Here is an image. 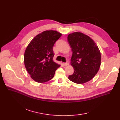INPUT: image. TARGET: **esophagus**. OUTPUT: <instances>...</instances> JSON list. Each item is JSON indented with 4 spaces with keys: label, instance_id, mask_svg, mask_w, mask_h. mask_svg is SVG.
Masks as SVG:
<instances>
[{
    "label": "esophagus",
    "instance_id": "1",
    "mask_svg": "<svg viewBox=\"0 0 120 120\" xmlns=\"http://www.w3.org/2000/svg\"><path fill=\"white\" fill-rule=\"evenodd\" d=\"M63 65H64V66H66V65H69V62L67 61L66 62H64V63H63Z\"/></svg>",
    "mask_w": 120,
    "mask_h": 120
}]
</instances>
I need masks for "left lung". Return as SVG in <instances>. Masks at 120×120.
<instances>
[{
    "label": "left lung",
    "instance_id": "obj_1",
    "mask_svg": "<svg viewBox=\"0 0 120 120\" xmlns=\"http://www.w3.org/2000/svg\"><path fill=\"white\" fill-rule=\"evenodd\" d=\"M67 41L73 52L71 65L74 69L68 79L78 84L90 81L101 65V56L98 47L92 39L80 32L70 34Z\"/></svg>",
    "mask_w": 120,
    "mask_h": 120
}]
</instances>
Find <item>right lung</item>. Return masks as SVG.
I'll use <instances>...</instances> for the list:
<instances>
[{
    "label": "right lung",
    "mask_w": 120,
    "mask_h": 120,
    "mask_svg": "<svg viewBox=\"0 0 120 120\" xmlns=\"http://www.w3.org/2000/svg\"><path fill=\"white\" fill-rule=\"evenodd\" d=\"M61 36V34L56 31H45L36 36L27 47L24 56L25 66L36 82L50 81L60 66L53 58V46Z\"/></svg>",
    "instance_id": "1"
}]
</instances>
